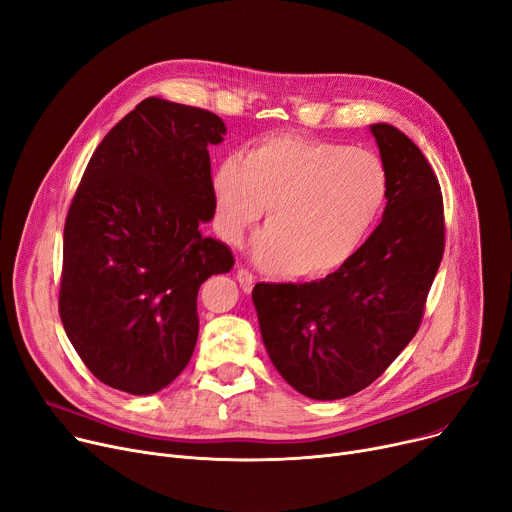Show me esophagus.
I'll list each match as a JSON object with an SVG mask.
<instances>
[{
  "label": "esophagus",
  "mask_w": 512,
  "mask_h": 512,
  "mask_svg": "<svg viewBox=\"0 0 512 512\" xmlns=\"http://www.w3.org/2000/svg\"><path fill=\"white\" fill-rule=\"evenodd\" d=\"M237 281H239V285H242V289H244V291H252V289H254V285H256V277H254V273H252V270L244 268V266H239V268H237Z\"/></svg>",
  "instance_id": "obj_1"
}]
</instances>
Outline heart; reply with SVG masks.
<instances>
[{"mask_svg": "<svg viewBox=\"0 0 512 512\" xmlns=\"http://www.w3.org/2000/svg\"><path fill=\"white\" fill-rule=\"evenodd\" d=\"M213 194L229 244L244 242L266 204L256 258L291 277H316L364 242L384 208L388 175L372 150L283 134L250 146L242 163L223 161Z\"/></svg>", "mask_w": 512, "mask_h": 512, "instance_id": "1", "label": "heart"}]
</instances>
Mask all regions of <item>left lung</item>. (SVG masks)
<instances>
[{"label":"left lung","instance_id":"left-lung-1","mask_svg":"<svg viewBox=\"0 0 512 512\" xmlns=\"http://www.w3.org/2000/svg\"><path fill=\"white\" fill-rule=\"evenodd\" d=\"M388 175L380 225L335 273L312 283H256L266 351L279 374L316 401L370 386L422 324L444 254L438 177L401 130L374 124Z\"/></svg>","mask_w":512,"mask_h":512}]
</instances>
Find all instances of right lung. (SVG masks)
Returning a JSON list of instances; mask_svg holds the SVG:
<instances>
[{"label":"right lung","instance_id":"right-lung-1","mask_svg":"<svg viewBox=\"0 0 512 512\" xmlns=\"http://www.w3.org/2000/svg\"><path fill=\"white\" fill-rule=\"evenodd\" d=\"M223 119L144 99L90 157L64 227L59 318L103 384L153 395L188 366L198 289L229 273L231 250L204 237L215 215L208 146Z\"/></svg>","mask_w":512,"mask_h":512}]
</instances>
